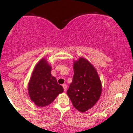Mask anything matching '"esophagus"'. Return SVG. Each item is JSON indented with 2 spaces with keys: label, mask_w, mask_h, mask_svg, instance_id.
<instances>
[{
  "label": "esophagus",
  "mask_w": 133,
  "mask_h": 133,
  "mask_svg": "<svg viewBox=\"0 0 133 133\" xmlns=\"http://www.w3.org/2000/svg\"><path fill=\"white\" fill-rule=\"evenodd\" d=\"M62 87H63L64 88V90L65 91L67 90V85L66 84H63L62 85Z\"/></svg>",
  "instance_id": "34e87169"
}]
</instances>
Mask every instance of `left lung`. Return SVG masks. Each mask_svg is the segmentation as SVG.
<instances>
[{
	"mask_svg": "<svg viewBox=\"0 0 133 133\" xmlns=\"http://www.w3.org/2000/svg\"><path fill=\"white\" fill-rule=\"evenodd\" d=\"M74 76L67 94L77 110L86 112L99 99L102 84L97 72L86 58L74 61Z\"/></svg>",
	"mask_w": 133,
	"mask_h": 133,
	"instance_id": "1",
	"label": "left lung"
}]
</instances>
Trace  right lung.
<instances>
[{
	"label": "right lung",
	"instance_id": "obj_1",
	"mask_svg": "<svg viewBox=\"0 0 133 133\" xmlns=\"http://www.w3.org/2000/svg\"><path fill=\"white\" fill-rule=\"evenodd\" d=\"M51 70V65L46 59L42 58L35 66L29 81V96L30 100L39 107L49 105L64 91L56 77L52 76Z\"/></svg>",
	"mask_w": 133,
	"mask_h": 133
}]
</instances>
